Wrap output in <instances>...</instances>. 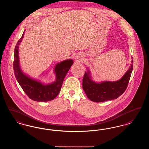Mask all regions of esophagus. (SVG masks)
I'll list each match as a JSON object with an SVG mask.
<instances>
[{"label":"esophagus","mask_w":149,"mask_h":149,"mask_svg":"<svg viewBox=\"0 0 149 149\" xmlns=\"http://www.w3.org/2000/svg\"><path fill=\"white\" fill-rule=\"evenodd\" d=\"M81 59V56H78L77 58H76V59L78 60L79 61V60L80 61Z\"/></svg>","instance_id":"esophagus-1"}]
</instances>
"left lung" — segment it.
I'll return each mask as SVG.
<instances>
[{
	"mask_svg": "<svg viewBox=\"0 0 149 149\" xmlns=\"http://www.w3.org/2000/svg\"><path fill=\"white\" fill-rule=\"evenodd\" d=\"M132 64L124 76L116 81H102L97 83L91 79L89 70L85 72L83 79L84 90L90 100L99 102L113 100L121 95L126 89L131 72L133 69Z\"/></svg>",
	"mask_w": 149,
	"mask_h": 149,
	"instance_id": "left-lung-1",
	"label": "left lung"
}]
</instances>
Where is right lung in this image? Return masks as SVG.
<instances>
[{
    "mask_svg": "<svg viewBox=\"0 0 149 149\" xmlns=\"http://www.w3.org/2000/svg\"><path fill=\"white\" fill-rule=\"evenodd\" d=\"M24 33L14 49L13 68L15 77L25 94L31 100L42 102L52 100L59 94L64 79L72 65L73 61L72 59L66 60L56 65L54 70L56 80L53 83L44 85L30 78L22 72L19 64V45L23 38Z\"/></svg>",
    "mask_w": 149,
    "mask_h": 149,
    "instance_id": "add662e5",
    "label": "right lung"
}]
</instances>
